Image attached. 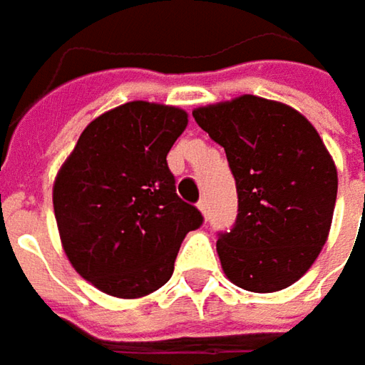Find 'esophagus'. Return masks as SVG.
I'll return each mask as SVG.
<instances>
[{
  "mask_svg": "<svg viewBox=\"0 0 365 365\" xmlns=\"http://www.w3.org/2000/svg\"><path fill=\"white\" fill-rule=\"evenodd\" d=\"M197 207H199V211H201V215H203V217L207 219V199H201V201H199V205H197Z\"/></svg>",
  "mask_w": 365,
  "mask_h": 365,
  "instance_id": "esophagus-1",
  "label": "esophagus"
}]
</instances>
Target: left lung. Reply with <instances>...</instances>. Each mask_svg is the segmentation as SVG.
Instances as JSON below:
<instances>
[{
	"label": "left lung",
	"instance_id": "1",
	"mask_svg": "<svg viewBox=\"0 0 365 365\" xmlns=\"http://www.w3.org/2000/svg\"><path fill=\"white\" fill-rule=\"evenodd\" d=\"M195 121L225 148L237 221L217 242L225 276L250 292H278L315 264L329 237L337 166L294 107L256 95L197 107Z\"/></svg>",
	"mask_w": 365,
	"mask_h": 365
}]
</instances>
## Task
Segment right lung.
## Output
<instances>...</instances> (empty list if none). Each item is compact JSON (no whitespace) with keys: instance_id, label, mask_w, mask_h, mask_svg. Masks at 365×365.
<instances>
[{"instance_id":"obj_1","label":"right lung","mask_w":365,"mask_h":365,"mask_svg":"<svg viewBox=\"0 0 365 365\" xmlns=\"http://www.w3.org/2000/svg\"><path fill=\"white\" fill-rule=\"evenodd\" d=\"M185 109L128 101L78 135L52 185L54 217L71 266L118 299L164 287L185 235L203 217L176 195L166 154L187 130Z\"/></svg>"}]
</instances>
